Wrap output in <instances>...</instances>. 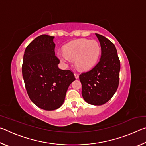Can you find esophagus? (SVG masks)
Wrapping results in <instances>:
<instances>
[{
    "label": "esophagus",
    "instance_id": "34e87169",
    "mask_svg": "<svg viewBox=\"0 0 146 146\" xmlns=\"http://www.w3.org/2000/svg\"><path fill=\"white\" fill-rule=\"evenodd\" d=\"M74 75H75V78L77 79V78H78V77H79V75H78V73H75L74 74Z\"/></svg>",
    "mask_w": 146,
    "mask_h": 146
}]
</instances>
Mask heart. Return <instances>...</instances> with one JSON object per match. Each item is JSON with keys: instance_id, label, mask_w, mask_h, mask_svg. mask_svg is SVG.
Here are the masks:
<instances>
[{"instance_id": "1", "label": "heart", "mask_w": 146, "mask_h": 146, "mask_svg": "<svg viewBox=\"0 0 146 146\" xmlns=\"http://www.w3.org/2000/svg\"><path fill=\"white\" fill-rule=\"evenodd\" d=\"M100 52V46L96 40L78 39L70 42L64 48V52H58V58L64 64L75 60L78 69L87 70L97 62Z\"/></svg>"}]
</instances>
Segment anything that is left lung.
I'll return each mask as SVG.
<instances>
[{"label":"left lung","instance_id":"obj_1","mask_svg":"<svg viewBox=\"0 0 146 146\" xmlns=\"http://www.w3.org/2000/svg\"><path fill=\"white\" fill-rule=\"evenodd\" d=\"M95 35L100 43V59L91 70L81 73L79 78L84 100L100 106L110 100L117 90L120 62L113 43L101 35Z\"/></svg>","mask_w":146,"mask_h":146}]
</instances>
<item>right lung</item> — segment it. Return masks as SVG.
<instances>
[{
    "label": "right lung",
    "instance_id": "add662e5",
    "mask_svg": "<svg viewBox=\"0 0 146 146\" xmlns=\"http://www.w3.org/2000/svg\"><path fill=\"white\" fill-rule=\"evenodd\" d=\"M54 36L42 35L24 51L22 72L29 98L38 108L53 111L62 105L69 86L75 80L73 73L58 67Z\"/></svg>",
    "mask_w": 146,
    "mask_h": 146
}]
</instances>
